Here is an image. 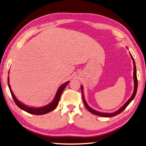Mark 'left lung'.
I'll return each instance as SVG.
<instances>
[{
  "instance_id": "8db88e82",
  "label": "left lung",
  "mask_w": 146,
  "mask_h": 146,
  "mask_svg": "<svg viewBox=\"0 0 146 146\" xmlns=\"http://www.w3.org/2000/svg\"><path fill=\"white\" fill-rule=\"evenodd\" d=\"M130 55H131V58L132 59V61H133V63H134V92H133V94L131 96V97L130 98L129 100H127V102H126V103L123 105V106L121 107L119 110H118L117 111H115V112L113 113H103V112H100V111H96L95 110L93 109L90 107L89 106V105L86 103L85 100V98H84V95H83V86L81 85V90H82V98H83V103H84L85 106L86 107V108H87V109L90 111V112L93 114H95V115H97L98 116H100V117H114L120 113L122 111L125 109V108L128 106L129 104L131 103V102L132 101L133 99L134 98L135 96L136 95V93H137V73H136V66H135V61L134 58H133L132 54L130 53Z\"/></svg>"
}]
</instances>
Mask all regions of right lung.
Listing matches in <instances>:
<instances>
[{
  "instance_id": "obj_1",
  "label": "right lung",
  "mask_w": 146,
  "mask_h": 146,
  "mask_svg": "<svg viewBox=\"0 0 146 146\" xmlns=\"http://www.w3.org/2000/svg\"><path fill=\"white\" fill-rule=\"evenodd\" d=\"M9 77H8V86H9V90H10V92H11V94L12 98L14 99V101L18 107H19L21 109L23 110L24 111H27V113H29L31 114H33V115H43V114H45V113H47L50 112V111H52L53 110L55 109V108L57 107V105H58L59 103V101H60V97H61V95L62 94V92L64 90V89L66 87V85L68 84V83L70 82H67L66 83H64V84L62 85L61 86H60V88H58V91L56 92V94L55 97L53 99V100H52L50 104H49L48 105H46V106L44 107H39V108H34V107H30L27 106V105H25L24 104H23L19 101L16 98V97H15V95H14L13 92H12L11 88V86L10 84H9Z\"/></svg>"
}]
</instances>
